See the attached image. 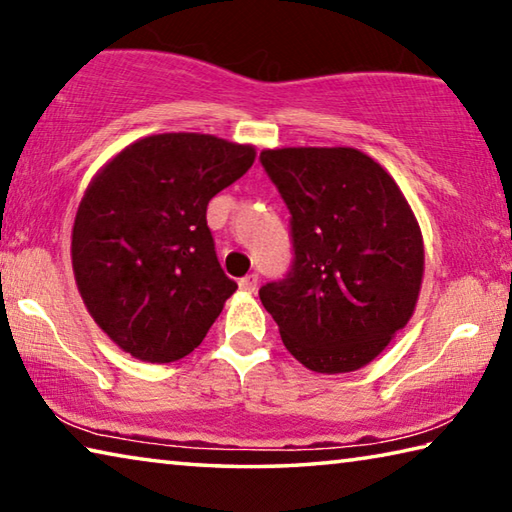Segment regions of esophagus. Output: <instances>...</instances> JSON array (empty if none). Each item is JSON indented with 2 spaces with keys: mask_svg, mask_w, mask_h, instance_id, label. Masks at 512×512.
<instances>
[{
  "mask_svg": "<svg viewBox=\"0 0 512 512\" xmlns=\"http://www.w3.org/2000/svg\"><path fill=\"white\" fill-rule=\"evenodd\" d=\"M257 282H259V277H257L255 273H250V275H246V277H241V280H239V289L253 293V291L257 289Z\"/></svg>",
  "mask_w": 512,
  "mask_h": 512,
  "instance_id": "esophagus-1",
  "label": "esophagus"
}]
</instances>
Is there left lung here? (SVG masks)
<instances>
[{
  "label": "left lung",
  "mask_w": 512,
  "mask_h": 512,
  "mask_svg": "<svg viewBox=\"0 0 512 512\" xmlns=\"http://www.w3.org/2000/svg\"><path fill=\"white\" fill-rule=\"evenodd\" d=\"M259 162L287 203L293 248L289 273L259 300L302 366L359 370L418 302V221L395 180L357 149H275Z\"/></svg>",
  "instance_id": "left-lung-1"
}]
</instances>
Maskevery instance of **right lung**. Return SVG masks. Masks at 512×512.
<instances>
[{
    "label": "right lung",
    "mask_w": 512,
    "mask_h": 512,
    "mask_svg": "<svg viewBox=\"0 0 512 512\" xmlns=\"http://www.w3.org/2000/svg\"><path fill=\"white\" fill-rule=\"evenodd\" d=\"M253 162V146L164 133L126 146L92 180L72 266L85 307L121 350L169 363L201 345L237 291L216 257L207 203Z\"/></svg>",
    "instance_id": "obj_1"
}]
</instances>
